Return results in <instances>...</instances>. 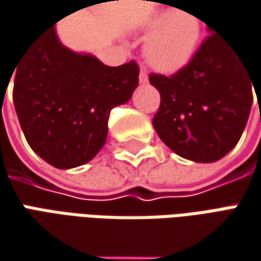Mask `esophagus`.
Instances as JSON below:
<instances>
[{
    "label": "esophagus",
    "mask_w": 261,
    "mask_h": 261,
    "mask_svg": "<svg viewBox=\"0 0 261 261\" xmlns=\"http://www.w3.org/2000/svg\"><path fill=\"white\" fill-rule=\"evenodd\" d=\"M139 80H140V83H142V85H146V83L149 82V77H147V73H146V70H140V75H139Z\"/></svg>",
    "instance_id": "1"
}]
</instances>
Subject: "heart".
<instances>
[{
    "mask_svg": "<svg viewBox=\"0 0 261 261\" xmlns=\"http://www.w3.org/2000/svg\"><path fill=\"white\" fill-rule=\"evenodd\" d=\"M146 26L153 33L146 42V58L164 73L186 67L198 49L203 26L201 20L188 11L164 10L154 13Z\"/></svg>",
    "mask_w": 261,
    "mask_h": 261,
    "instance_id": "obj_1",
    "label": "heart"
}]
</instances>
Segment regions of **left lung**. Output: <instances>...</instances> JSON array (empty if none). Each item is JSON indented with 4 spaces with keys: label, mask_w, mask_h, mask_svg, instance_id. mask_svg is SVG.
Wrapping results in <instances>:
<instances>
[{
    "label": "left lung",
    "mask_w": 261,
    "mask_h": 261,
    "mask_svg": "<svg viewBox=\"0 0 261 261\" xmlns=\"http://www.w3.org/2000/svg\"><path fill=\"white\" fill-rule=\"evenodd\" d=\"M209 33L215 30L209 28ZM149 80L161 93L153 127L172 152L210 164L237 146L254 83L247 58L228 40L210 35L182 70L171 77L150 74Z\"/></svg>",
    "instance_id": "1"
}]
</instances>
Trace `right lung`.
I'll return each instance as SVG.
<instances>
[{
  "label": "right lung",
  "instance_id": "right-lung-1",
  "mask_svg": "<svg viewBox=\"0 0 261 261\" xmlns=\"http://www.w3.org/2000/svg\"><path fill=\"white\" fill-rule=\"evenodd\" d=\"M16 67L13 100L21 130L32 150L58 169L96 156L108 137L111 109L127 103L139 86L134 61L109 67L92 54L71 51L55 23Z\"/></svg>",
  "mask_w": 261,
  "mask_h": 261
}]
</instances>
